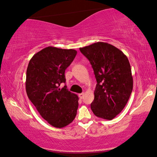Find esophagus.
<instances>
[{"label": "esophagus", "instance_id": "34e87169", "mask_svg": "<svg viewBox=\"0 0 157 157\" xmlns=\"http://www.w3.org/2000/svg\"><path fill=\"white\" fill-rule=\"evenodd\" d=\"M78 97L80 98L81 99H83V98H84V93H82V94H78Z\"/></svg>", "mask_w": 157, "mask_h": 157}]
</instances>
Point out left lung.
I'll return each mask as SVG.
<instances>
[{
    "instance_id": "obj_1",
    "label": "left lung",
    "mask_w": 157,
    "mask_h": 157,
    "mask_svg": "<svg viewBox=\"0 0 157 157\" xmlns=\"http://www.w3.org/2000/svg\"><path fill=\"white\" fill-rule=\"evenodd\" d=\"M79 49L89 60L97 81L90 108L95 116L111 120L123 110L132 91L128 59L121 50L105 42Z\"/></svg>"
}]
</instances>
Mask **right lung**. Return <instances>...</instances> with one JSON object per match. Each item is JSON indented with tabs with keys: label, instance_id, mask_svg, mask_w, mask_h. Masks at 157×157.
Listing matches in <instances>:
<instances>
[{
	"label": "right lung",
	"instance_id": "add662e5",
	"mask_svg": "<svg viewBox=\"0 0 157 157\" xmlns=\"http://www.w3.org/2000/svg\"><path fill=\"white\" fill-rule=\"evenodd\" d=\"M77 52L47 47L29 61L26 73V92L30 101L45 120L53 127L62 128L74 120L78 106V95L70 92L65 70L73 62Z\"/></svg>",
	"mask_w": 157,
	"mask_h": 157
}]
</instances>
